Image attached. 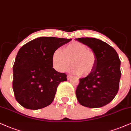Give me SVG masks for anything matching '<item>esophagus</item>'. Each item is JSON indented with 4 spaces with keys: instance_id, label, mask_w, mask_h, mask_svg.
<instances>
[{
    "instance_id": "34e87169",
    "label": "esophagus",
    "mask_w": 131,
    "mask_h": 131,
    "mask_svg": "<svg viewBox=\"0 0 131 131\" xmlns=\"http://www.w3.org/2000/svg\"><path fill=\"white\" fill-rule=\"evenodd\" d=\"M71 77H72V76H71V75H67V79H68V80H69V79H70Z\"/></svg>"
}]
</instances>
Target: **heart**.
<instances>
[{"label":"heart","mask_w":131,"mask_h":131,"mask_svg":"<svg viewBox=\"0 0 131 131\" xmlns=\"http://www.w3.org/2000/svg\"><path fill=\"white\" fill-rule=\"evenodd\" d=\"M52 62L54 68L59 72L65 71L71 63L72 65L69 71L72 73L86 77L95 69L97 57L95 52L85 44L72 42L64 46L63 49H56L52 54Z\"/></svg>","instance_id":"heart-1"}]
</instances>
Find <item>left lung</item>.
Listing matches in <instances>:
<instances>
[{
    "mask_svg": "<svg viewBox=\"0 0 131 131\" xmlns=\"http://www.w3.org/2000/svg\"><path fill=\"white\" fill-rule=\"evenodd\" d=\"M75 40L90 48L97 57L92 73L79 79L75 91L78 102L90 108L104 106L113 100L118 91L121 71L118 54L110 45L95 38Z\"/></svg>",
    "mask_w": 131,
    "mask_h": 131,
    "instance_id": "obj_1",
    "label": "left lung"
}]
</instances>
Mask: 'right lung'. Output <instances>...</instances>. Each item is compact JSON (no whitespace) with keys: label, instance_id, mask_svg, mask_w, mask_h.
<instances>
[{"label":"right lung","instance_id":"right-lung-1","mask_svg":"<svg viewBox=\"0 0 131 131\" xmlns=\"http://www.w3.org/2000/svg\"><path fill=\"white\" fill-rule=\"evenodd\" d=\"M72 39L38 37L22 46L13 65V88L16 100L25 108L36 110L50 105L57 86L67 74L52 67L54 51Z\"/></svg>","mask_w":131,"mask_h":131}]
</instances>
